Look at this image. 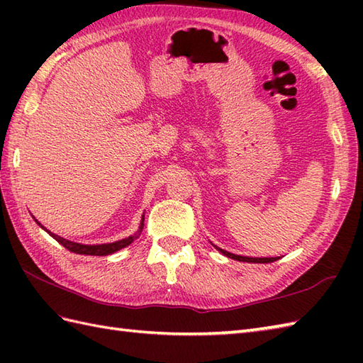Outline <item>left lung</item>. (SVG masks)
I'll return each instance as SVG.
<instances>
[{"label":"left lung","mask_w":363,"mask_h":363,"mask_svg":"<svg viewBox=\"0 0 363 363\" xmlns=\"http://www.w3.org/2000/svg\"><path fill=\"white\" fill-rule=\"evenodd\" d=\"M33 218H34V221L37 223L38 226H40L43 230H46V233H48V234L54 238V240H57L60 245H62L64 248H67L68 251H72V252H76V254H86V256H107V254L117 252V251H120V250H123V248H126V246H129V245L133 243V242L135 240V238H137L135 235H130V237H128V238H123V240L113 242V243H103V245H82V243L72 242V240H68V238H64V237H60V235H57V234L51 233L50 229H46L45 226H42L40 223H38V221L35 220L34 215H33ZM142 225H143V223H142ZM140 229H142V226H140ZM218 251H220L221 254H225V256L230 257V254H229V252H226L225 250L218 248Z\"/></svg>","instance_id":"8db88e82"}]
</instances>
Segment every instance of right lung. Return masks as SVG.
<instances>
[{
	"label": "right lung",
	"mask_w": 363,
	"mask_h": 363,
	"mask_svg": "<svg viewBox=\"0 0 363 363\" xmlns=\"http://www.w3.org/2000/svg\"><path fill=\"white\" fill-rule=\"evenodd\" d=\"M235 260H242V262H251V264H269V262L276 260V257H242V256H230Z\"/></svg>",
	"instance_id": "add662e5"
}]
</instances>
